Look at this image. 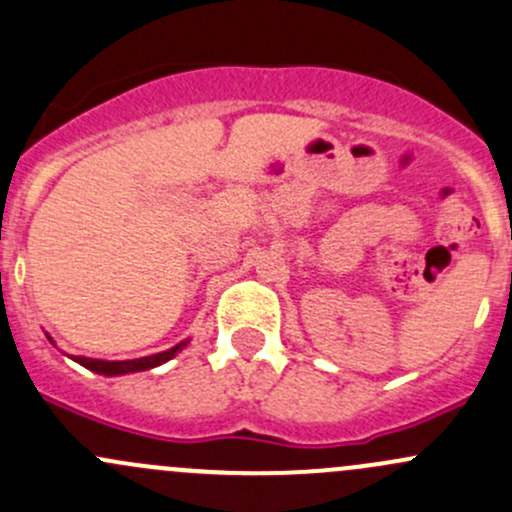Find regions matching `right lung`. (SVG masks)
<instances>
[{"label":"right lung","mask_w":512,"mask_h":512,"mask_svg":"<svg viewBox=\"0 0 512 512\" xmlns=\"http://www.w3.org/2000/svg\"><path fill=\"white\" fill-rule=\"evenodd\" d=\"M48 341L53 343V338L48 336ZM188 341H181L176 343L174 348H169V351H161V353H154V355H144V358H134V360H98V358H83V355H75V363H80L83 368L93 370V373L98 375H107V378H112V375H127V373H142V370H152L157 368V365L166 363V360L174 358L176 353L184 351Z\"/></svg>","instance_id":"right-lung-1"}]
</instances>
